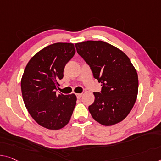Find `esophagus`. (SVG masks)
Here are the masks:
<instances>
[{
    "label": "esophagus",
    "mask_w": 161,
    "mask_h": 161,
    "mask_svg": "<svg viewBox=\"0 0 161 161\" xmlns=\"http://www.w3.org/2000/svg\"><path fill=\"white\" fill-rule=\"evenodd\" d=\"M76 97H77V99H80L81 96H82V93H77V94H76Z\"/></svg>",
    "instance_id": "obj_1"
}]
</instances>
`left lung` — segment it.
I'll list each match as a JSON object with an SVG mask.
<instances>
[{
    "label": "left lung",
    "instance_id": "left-lung-1",
    "mask_svg": "<svg viewBox=\"0 0 161 161\" xmlns=\"http://www.w3.org/2000/svg\"><path fill=\"white\" fill-rule=\"evenodd\" d=\"M75 47L94 78L101 83V91L93 92L95 101L88 108L92 118L104 126L123 121L138 93L137 73L130 59L121 50L100 40L76 43Z\"/></svg>",
    "mask_w": 161,
    "mask_h": 161
}]
</instances>
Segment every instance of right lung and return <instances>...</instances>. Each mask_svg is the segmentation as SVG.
<instances>
[{
    "label": "right lung",
    "mask_w": 161,
    "mask_h": 161,
    "mask_svg": "<svg viewBox=\"0 0 161 161\" xmlns=\"http://www.w3.org/2000/svg\"><path fill=\"white\" fill-rule=\"evenodd\" d=\"M72 43L57 42L40 50L28 62L21 81L23 100L38 124L58 130L70 121L76 103L74 94L56 92L66 64L75 54Z\"/></svg>",
    "instance_id": "right-lung-1"
}]
</instances>
